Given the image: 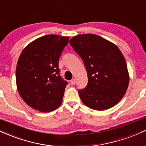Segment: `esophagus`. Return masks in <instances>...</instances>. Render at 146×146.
<instances>
[{
	"mask_svg": "<svg viewBox=\"0 0 146 146\" xmlns=\"http://www.w3.org/2000/svg\"><path fill=\"white\" fill-rule=\"evenodd\" d=\"M71 84L72 85H75V79H73V80H71Z\"/></svg>",
	"mask_w": 146,
	"mask_h": 146,
	"instance_id": "34e87169",
	"label": "esophagus"
}]
</instances>
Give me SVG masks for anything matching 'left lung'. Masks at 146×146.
<instances>
[{"instance_id": "obj_1", "label": "left lung", "mask_w": 146, "mask_h": 146, "mask_svg": "<svg viewBox=\"0 0 146 146\" xmlns=\"http://www.w3.org/2000/svg\"><path fill=\"white\" fill-rule=\"evenodd\" d=\"M70 45L84 61L88 82L79 90L84 104L94 110H106L123 98L129 75L123 54L116 45L94 34L73 36Z\"/></svg>"}]
</instances>
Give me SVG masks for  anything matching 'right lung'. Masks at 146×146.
Returning <instances> with one entry per match:
<instances>
[{
  "instance_id": "right-lung-1",
  "label": "right lung",
  "mask_w": 146,
  "mask_h": 146,
  "mask_svg": "<svg viewBox=\"0 0 146 146\" xmlns=\"http://www.w3.org/2000/svg\"><path fill=\"white\" fill-rule=\"evenodd\" d=\"M69 37L47 35L23 50L17 63L19 94L30 107L42 112L54 111L62 101L67 82L60 75L59 58Z\"/></svg>"
}]
</instances>
